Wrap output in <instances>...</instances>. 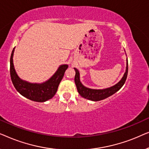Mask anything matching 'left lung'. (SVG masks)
<instances>
[{
	"label": "left lung",
	"instance_id": "8db88e82",
	"mask_svg": "<svg viewBox=\"0 0 149 149\" xmlns=\"http://www.w3.org/2000/svg\"><path fill=\"white\" fill-rule=\"evenodd\" d=\"M75 69V74L74 77V82L76 84L77 90L79 94L81 96L85 97V98L90 100L93 101H100L102 100H104L107 97L111 96L114 93L119 91L121 88L122 86L125 83L126 79L127 77L128 73V62H127V68H126V71L124 74V76L121 80L119 81L117 84H116L114 86L110 87V88L104 89H91L85 87V86L81 84L80 79H79V72L77 69Z\"/></svg>",
	"mask_w": 149,
	"mask_h": 149
}]
</instances>
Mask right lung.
I'll use <instances>...</instances> for the list:
<instances>
[{
  "instance_id": "1",
  "label": "right lung",
  "mask_w": 149,
  "mask_h": 149,
  "mask_svg": "<svg viewBox=\"0 0 149 149\" xmlns=\"http://www.w3.org/2000/svg\"><path fill=\"white\" fill-rule=\"evenodd\" d=\"M14 49L10 58V75L12 83L18 92L24 97L35 102H42L52 98L58 90L59 84L62 81L68 65H62L49 80L42 84H33L20 79L16 74L13 63Z\"/></svg>"
}]
</instances>
